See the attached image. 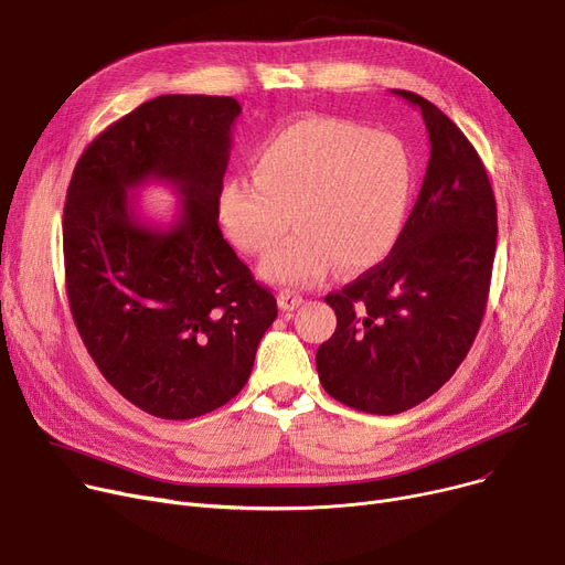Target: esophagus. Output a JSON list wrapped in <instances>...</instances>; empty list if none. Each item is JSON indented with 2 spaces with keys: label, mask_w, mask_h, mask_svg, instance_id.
Returning a JSON list of instances; mask_svg holds the SVG:
<instances>
[{
  "label": "esophagus",
  "mask_w": 565,
  "mask_h": 565,
  "mask_svg": "<svg viewBox=\"0 0 565 565\" xmlns=\"http://www.w3.org/2000/svg\"><path fill=\"white\" fill-rule=\"evenodd\" d=\"M301 303H303V297H301V294H297V291L282 289V291L278 294V306H280V310H282V312L297 310Z\"/></svg>",
  "instance_id": "1"
}]
</instances>
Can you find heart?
I'll use <instances>...</instances> for the list:
<instances>
[{
    "instance_id": "b5f03b06",
    "label": "heart",
    "mask_w": 565,
    "mask_h": 565,
    "mask_svg": "<svg viewBox=\"0 0 565 565\" xmlns=\"http://www.w3.org/2000/svg\"><path fill=\"white\" fill-rule=\"evenodd\" d=\"M250 177L221 188V223L248 255H266L289 223L285 246L259 274L278 285H310L338 264L356 274L397 244L412 202V160L395 138L335 117H306L268 136Z\"/></svg>"
}]
</instances>
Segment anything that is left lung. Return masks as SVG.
<instances>
[{"mask_svg": "<svg viewBox=\"0 0 565 565\" xmlns=\"http://www.w3.org/2000/svg\"><path fill=\"white\" fill-rule=\"evenodd\" d=\"M416 105L429 163L391 255L324 299L335 333L317 349L324 391L347 407L391 416L437 393L460 367L488 306L497 202L486 166L437 105Z\"/></svg>", "mask_w": 565, "mask_h": 565, "instance_id": "obj_1", "label": "left lung"}]
</instances>
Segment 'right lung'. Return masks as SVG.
<instances>
[{"mask_svg": "<svg viewBox=\"0 0 565 565\" xmlns=\"http://www.w3.org/2000/svg\"><path fill=\"white\" fill-rule=\"evenodd\" d=\"M241 115L230 96L168 94L107 126L79 156L64 204L71 315L89 356L142 412L185 420L246 386L276 297L218 227ZM166 180L182 198L170 228L142 224L128 190Z\"/></svg>", "mask_w": 565, "mask_h": 565, "instance_id": "obj_1", "label": "right lung"}]
</instances>
